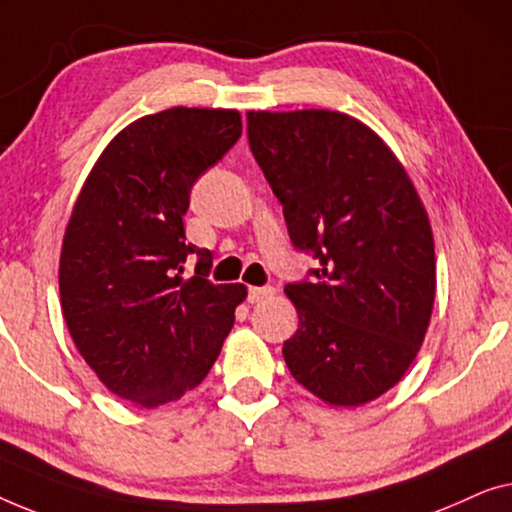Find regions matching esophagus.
Returning a JSON list of instances; mask_svg holds the SVG:
<instances>
[{
  "label": "esophagus",
  "instance_id": "34e87169",
  "mask_svg": "<svg viewBox=\"0 0 512 512\" xmlns=\"http://www.w3.org/2000/svg\"><path fill=\"white\" fill-rule=\"evenodd\" d=\"M273 294H276V290H273V287H250V290H248V299L253 301V304H259V301L271 299Z\"/></svg>",
  "mask_w": 512,
  "mask_h": 512
}]
</instances>
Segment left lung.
<instances>
[{
    "instance_id": "obj_1",
    "label": "left lung",
    "mask_w": 512,
    "mask_h": 512,
    "mask_svg": "<svg viewBox=\"0 0 512 512\" xmlns=\"http://www.w3.org/2000/svg\"><path fill=\"white\" fill-rule=\"evenodd\" d=\"M248 141L292 243L320 259L313 283L285 287L299 315L287 369L329 406H364L399 383L427 334V208L392 148L348 113L248 111Z\"/></svg>"
}]
</instances>
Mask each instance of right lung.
I'll return each mask as SVG.
<instances>
[{
    "mask_svg": "<svg viewBox=\"0 0 512 512\" xmlns=\"http://www.w3.org/2000/svg\"><path fill=\"white\" fill-rule=\"evenodd\" d=\"M236 109L143 115L85 178L60 253L69 334L106 390L141 408L178 401L218 359L246 285L204 278L211 250L185 243L190 190L241 136ZM200 255L198 273L182 262Z\"/></svg>",
    "mask_w": 512,
    "mask_h": 512,
    "instance_id": "right-lung-1",
    "label": "right lung"
}]
</instances>
